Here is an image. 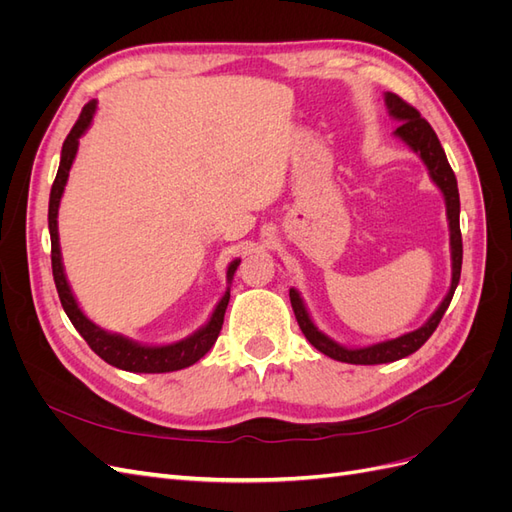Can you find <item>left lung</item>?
<instances>
[{"mask_svg":"<svg viewBox=\"0 0 512 512\" xmlns=\"http://www.w3.org/2000/svg\"><path fill=\"white\" fill-rule=\"evenodd\" d=\"M384 104H386V108H389V115L399 121L395 136L401 138V141H404L416 153V156L423 160V164L429 170L431 181L438 185L442 196H444L448 230H451L453 275H451V288H448L446 297L442 299L436 312L429 316V320L423 324V327H418L416 331H410L406 335H399L395 339H386V342L363 346V348H346L342 344H337L335 339H331L329 335H324L316 327L314 320L309 318V312L301 299L299 290L290 288V303L294 309V316H297V322H299L303 335L307 337V342L312 344L316 350H320L322 354L331 356V359L342 361V363H352V365L393 363V361L404 359V356L421 348L431 337V333L436 331L448 305H451V299H453L455 288H457L459 277H461L463 245H461V230H459V190H457V179H455L453 168L446 160V153L438 141L436 132H433V128L421 117V113H418L414 106H410L399 96L391 94V91H386L384 94Z\"/></svg>","mask_w":512,"mask_h":512,"instance_id":"8db88e82","label":"left lung"}]
</instances>
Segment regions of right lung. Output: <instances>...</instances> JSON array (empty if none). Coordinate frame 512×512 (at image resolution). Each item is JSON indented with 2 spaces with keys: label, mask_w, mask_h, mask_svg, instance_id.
Returning a JSON list of instances; mask_svg holds the SVG:
<instances>
[{
  "label": "right lung",
  "mask_w": 512,
  "mask_h": 512,
  "mask_svg": "<svg viewBox=\"0 0 512 512\" xmlns=\"http://www.w3.org/2000/svg\"><path fill=\"white\" fill-rule=\"evenodd\" d=\"M98 100H89L83 111L76 119L74 128L66 136L64 147H61V160L57 168V177L53 181L51 188V198H49V232H51V265H53V280L57 286V294L61 307L68 314L70 322L74 324V329L83 335L89 348L94 350L100 359H104L108 365L119 367L123 371H134V374H166V371H177L194 365L196 361L203 359V356L211 350V346L218 339L222 324H224V314L230 301V284L232 277H235V271L239 267V258L232 260L226 271V282L228 288L224 292V297L220 303L215 305L211 318L207 320L205 327H200L196 333L190 337L181 339V342L175 344H166V346H147V344H138L134 339L123 337L119 333H108L98 324L91 322L83 312L79 303H76L74 294L70 290V284L66 280L64 273V262H61V247H59V232H57V211L61 196H64V188L68 183V175L72 162L76 158V151H79V138L87 132L91 126V119L96 115Z\"/></svg>",
  "instance_id": "obj_1"
}]
</instances>
